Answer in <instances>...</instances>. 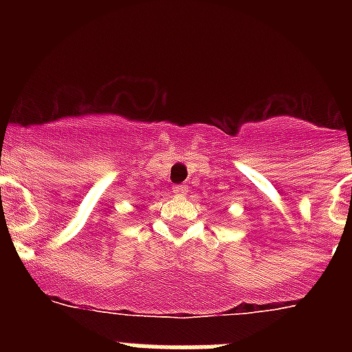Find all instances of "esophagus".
Instances as JSON below:
<instances>
[{"label":"esophagus","mask_w":352,"mask_h":352,"mask_svg":"<svg viewBox=\"0 0 352 352\" xmlns=\"http://www.w3.org/2000/svg\"><path fill=\"white\" fill-rule=\"evenodd\" d=\"M173 194L178 195V197H186V195H188V186H186V185H174L173 186Z\"/></svg>","instance_id":"esophagus-1"}]
</instances>
